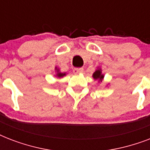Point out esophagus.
Segmentation results:
<instances>
[{
	"instance_id": "obj_1",
	"label": "esophagus",
	"mask_w": 150,
	"mask_h": 150,
	"mask_svg": "<svg viewBox=\"0 0 150 150\" xmlns=\"http://www.w3.org/2000/svg\"><path fill=\"white\" fill-rule=\"evenodd\" d=\"M84 71V69L82 68H76L73 69V72L75 74H82Z\"/></svg>"
}]
</instances>
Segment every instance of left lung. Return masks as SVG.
Listing matches in <instances>:
<instances>
[{"mask_svg": "<svg viewBox=\"0 0 150 150\" xmlns=\"http://www.w3.org/2000/svg\"><path fill=\"white\" fill-rule=\"evenodd\" d=\"M93 78L95 80H97L98 82H102L103 78H104V75L102 74V69L100 68V67H97V68L96 69V71H94L93 74Z\"/></svg>", "mask_w": 150, "mask_h": 150, "instance_id": "left-lung-1", "label": "left lung"}]
</instances>
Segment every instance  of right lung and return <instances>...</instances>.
<instances>
[{"mask_svg": "<svg viewBox=\"0 0 150 150\" xmlns=\"http://www.w3.org/2000/svg\"><path fill=\"white\" fill-rule=\"evenodd\" d=\"M55 71H56V75H55V77L57 78H63L64 76H65L67 74L66 72H61V71L57 67H55Z\"/></svg>", "mask_w": 150, "mask_h": 150, "instance_id": "obj_1", "label": "right lung"}]
</instances>
